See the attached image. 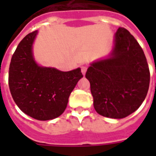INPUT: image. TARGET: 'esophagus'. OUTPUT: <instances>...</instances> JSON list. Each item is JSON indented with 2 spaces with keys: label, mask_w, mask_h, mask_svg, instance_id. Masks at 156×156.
Wrapping results in <instances>:
<instances>
[{
  "label": "esophagus",
  "mask_w": 156,
  "mask_h": 156,
  "mask_svg": "<svg viewBox=\"0 0 156 156\" xmlns=\"http://www.w3.org/2000/svg\"><path fill=\"white\" fill-rule=\"evenodd\" d=\"M81 71H82V73H83V75H85L86 72H87V67H86V66H82Z\"/></svg>",
  "instance_id": "34e87169"
}]
</instances>
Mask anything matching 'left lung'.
I'll return each instance as SVG.
<instances>
[{"mask_svg": "<svg viewBox=\"0 0 156 156\" xmlns=\"http://www.w3.org/2000/svg\"><path fill=\"white\" fill-rule=\"evenodd\" d=\"M86 78L98 115L123 119L137 110L146 97L150 70L142 48L130 32L119 27L107 58L92 62Z\"/></svg>", "mask_w": 156, "mask_h": 156, "instance_id": "obj_1", "label": "left lung"}]
</instances>
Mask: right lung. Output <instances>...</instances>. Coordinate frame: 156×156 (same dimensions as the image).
<instances>
[{
  "instance_id": "right-lung-1",
  "label": "right lung",
  "mask_w": 156,
  "mask_h": 156,
  "mask_svg": "<svg viewBox=\"0 0 156 156\" xmlns=\"http://www.w3.org/2000/svg\"><path fill=\"white\" fill-rule=\"evenodd\" d=\"M37 31L26 36L13 53L9 68V88L14 101L26 115L49 120L64 112L68 98L83 78L78 68L62 72L39 66L32 53Z\"/></svg>"
}]
</instances>
